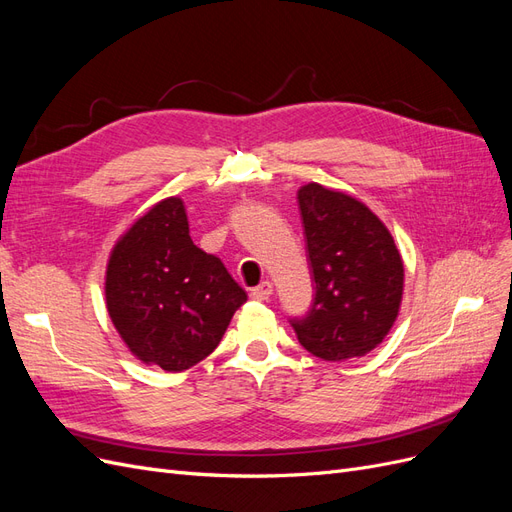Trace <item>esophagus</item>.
Instances as JSON below:
<instances>
[{
	"instance_id": "34e87169",
	"label": "esophagus",
	"mask_w": 512,
	"mask_h": 512,
	"mask_svg": "<svg viewBox=\"0 0 512 512\" xmlns=\"http://www.w3.org/2000/svg\"><path fill=\"white\" fill-rule=\"evenodd\" d=\"M250 294H252V299H256V301H269L271 294H273V284L271 282H262L260 286L252 288Z\"/></svg>"
}]
</instances>
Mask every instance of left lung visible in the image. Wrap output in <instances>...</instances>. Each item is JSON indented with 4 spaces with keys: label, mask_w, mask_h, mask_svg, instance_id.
Wrapping results in <instances>:
<instances>
[{
    "label": "left lung",
    "mask_w": 512,
    "mask_h": 512,
    "mask_svg": "<svg viewBox=\"0 0 512 512\" xmlns=\"http://www.w3.org/2000/svg\"><path fill=\"white\" fill-rule=\"evenodd\" d=\"M297 198L316 297L312 312L292 320V329L322 361L365 356L399 316L404 258L391 230L359 198L316 181L301 185Z\"/></svg>",
    "instance_id": "obj_1"
}]
</instances>
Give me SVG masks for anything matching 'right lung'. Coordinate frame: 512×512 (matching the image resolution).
I'll return each mask as SVG.
<instances>
[{"label": "right lung", "mask_w": 512, "mask_h": 512, "mask_svg": "<svg viewBox=\"0 0 512 512\" xmlns=\"http://www.w3.org/2000/svg\"><path fill=\"white\" fill-rule=\"evenodd\" d=\"M104 299L136 359L177 374L218 348L247 294L220 258L194 245L183 200L168 196L115 241Z\"/></svg>", "instance_id": "add662e5"}]
</instances>
